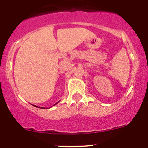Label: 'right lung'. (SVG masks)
I'll return each mask as SVG.
<instances>
[{
  "label": "right lung",
  "mask_w": 148,
  "mask_h": 148,
  "mask_svg": "<svg viewBox=\"0 0 148 148\" xmlns=\"http://www.w3.org/2000/svg\"><path fill=\"white\" fill-rule=\"evenodd\" d=\"M58 102H59V101H58ZM55 103V104H57V103ZM36 107H37V106H36ZM42 107H41V109H42ZM43 109H45V108H43Z\"/></svg>",
  "instance_id": "obj_1"
}]
</instances>
